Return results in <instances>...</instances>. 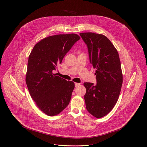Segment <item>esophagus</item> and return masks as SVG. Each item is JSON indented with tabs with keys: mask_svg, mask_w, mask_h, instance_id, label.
Returning a JSON list of instances; mask_svg holds the SVG:
<instances>
[{
	"mask_svg": "<svg viewBox=\"0 0 147 147\" xmlns=\"http://www.w3.org/2000/svg\"><path fill=\"white\" fill-rule=\"evenodd\" d=\"M74 84H75V87H77V86H80V83H74Z\"/></svg>",
	"mask_w": 147,
	"mask_h": 147,
	"instance_id": "1",
	"label": "esophagus"
}]
</instances>
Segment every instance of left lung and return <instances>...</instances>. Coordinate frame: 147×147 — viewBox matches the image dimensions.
<instances>
[{"mask_svg":"<svg viewBox=\"0 0 147 147\" xmlns=\"http://www.w3.org/2000/svg\"><path fill=\"white\" fill-rule=\"evenodd\" d=\"M87 46L90 62L97 83H84V100L87 111L97 118L108 114L119 98L123 82L119 54L111 41L103 35L80 33Z\"/></svg>","mask_w":147,"mask_h":147,"instance_id":"obj_1","label":"left lung"}]
</instances>
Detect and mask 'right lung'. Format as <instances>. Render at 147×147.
Masks as SVG:
<instances>
[{"label": "right lung", "instance_id": "right-lung-1", "mask_svg": "<svg viewBox=\"0 0 147 147\" xmlns=\"http://www.w3.org/2000/svg\"><path fill=\"white\" fill-rule=\"evenodd\" d=\"M80 39L75 34L50 36L36 44L29 56L28 89L38 108L48 116L59 114L70 103L74 83L57 76L53 70Z\"/></svg>", "mask_w": 147, "mask_h": 147}]
</instances>
